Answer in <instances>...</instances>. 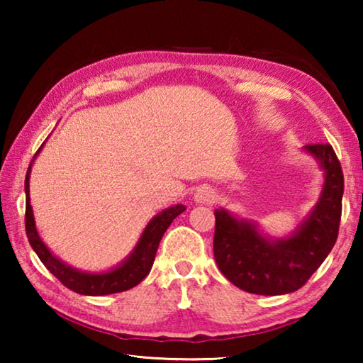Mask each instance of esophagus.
Wrapping results in <instances>:
<instances>
[{
  "instance_id": "obj_1",
  "label": "esophagus",
  "mask_w": 363,
  "mask_h": 363,
  "mask_svg": "<svg viewBox=\"0 0 363 363\" xmlns=\"http://www.w3.org/2000/svg\"><path fill=\"white\" fill-rule=\"evenodd\" d=\"M216 200V195H214V190L208 186H201L195 190L194 194V201L195 203L201 205H211Z\"/></svg>"
}]
</instances>
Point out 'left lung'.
<instances>
[{
	"label": "left lung",
	"mask_w": 363,
	"mask_h": 363,
	"mask_svg": "<svg viewBox=\"0 0 363 363\" xmlns=\"http://www.w3.org/2000/svg\"><path fill=\"white\" fill-rule=\"evenodd\" d=\"M304 152L323 171L320 196L288 237L270 238L256 223L214 210V259L224 277L243 291L277 296L299 290L335 247L341 220L342 169L330 144H309Z\"/></svg>",
	"instance_id": "8db88e82"
}]
</instances>
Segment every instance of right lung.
Returning <instances> with one entry per match:
<instances>
[{
	"mask_svg": "<svg viewBox=\"0 0 363 363\" xmlns=\"http://www.w3.org/2000/svg\"><path fill=\"white\" fill-rule=\"evenodd\" d=\"M41 149L43 145L35 153L26 176V230L28 242L41 262L54 277L59 279L60 284L78 294H84V296H104V294L126 291L139 285L150 272L163 233L167 232L173 219L186 211V206H169L158 213L157 216H153L150 223L145 225L143 235H140L130 256L123 259L118 266L106 270V272H84V270L75 269L51 253V250L41 240L35 225L33 210L30 205V173H32V164Z\"/></svg>",
	"mask_w": 363,
	"mask_h": 363,
	"instance_id": "obj_1",
	"label": "right lung"
}]
</instances>
